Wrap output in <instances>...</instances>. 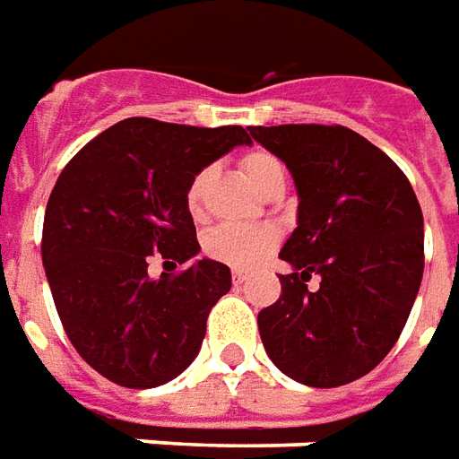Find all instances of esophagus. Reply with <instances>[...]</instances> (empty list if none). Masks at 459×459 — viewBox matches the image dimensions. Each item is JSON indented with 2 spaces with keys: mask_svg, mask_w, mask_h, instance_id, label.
I'll return each mask as SVG.
<instances>
[{
  "mask_svg": "<svg viewBox=\"0 0 459 459\" xmlns=\"http://www.w3.org/2000/svg\"><path fill=\"white\" fill-rule=\"evenodd\" d=\"M232 281H235V284L247 281V272H242V269H232Z\"/></svg>",
  "mask_w": 459,
  "mask_h": 459,
  "instance_id": "esophagus-1",
  "label": "esophagus"
}]
</instances>
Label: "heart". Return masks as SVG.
<instances>
[{
    "label": "heart",
    "mask_w": 459,
    "mask_h": 459,
    "mask_svg": "<svg viewBox=\"0 0 459 459\" xmlns=\"http://www.w3.org/2000/svg\"><path fill=\"white\" fill-rule=\"evenodd\" d=\"M242 170L252 180L259 193L266 197L276 190H284L287 183V172L284 165L276 160V155L266 151H249L242 155ZM212 178V168H200L190 178L187 190H185V207L187 212L197 217L203 212L204 193ZM279 245V235L272 227H247V224H220L212 232L204 235L203 249L204 255L222 262L235 269H252L259 262H264L266 256L272 255Z\"/></svg>",
    "instance_id": "heart-1"
}]
</instances>
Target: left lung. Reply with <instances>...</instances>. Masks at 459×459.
<instances>
[{
	"label": "left lung",
	"mask_w": 459,
	"mask_h": 459,
	"mask_svg": "<svg viewBox=\"0 0 459 459\" xmlns=\"http://www.w3.org/2000/svg\"><path fill=\"white\" fill-rule=\"evenodd\" d=\"M287 162L299 224L281 249L291 274L259 311L269 359L311 388L363 378L395 346L425 266L422 210L405 172L346 126H252ZM311 275L322 279L308 290Z\"/></svg>",
	"instance_id": "8db88e82"
}]
</instances>
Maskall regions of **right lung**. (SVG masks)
Returning <instances> with one entry per match:
<instances>
[{
  "instance_id": "right-lung-1",
  "label": "right lung",
  "mask_w": 459,
  "mask_h": 459,
  "mask_svg": "<svg viewBox=\"0 0 459 459\" xmlns=\"http://www.w3.org/2000/svg\"><path fill=\"white\" fill-rule=\"evenodd\" d=\"M252 138L242 126L197 128L126 118L86 143L48 195L41 259L68 341L123 388L180 376L203 346L230 266L200 252L185 190L195 172ZM152 255L184 264L152 280Z\"/></svg>"
}]
</instances>
